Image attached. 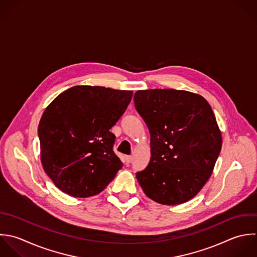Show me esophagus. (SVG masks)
I'll list each match as a JSON object with an SVG mask.
<instances>
[{"instance_id":"34e87169","label":"esophagus","mask_w":257,"mask_h":257,"mask_svg":"<svg viewBox=\"0 0 257 257\" xmlns=\"http://www.w3.org/2000/svg\"><path fill=\"white\" fill-rule=\"evenodd\" d=\"M126 162L127 163H131L133 161V156H126Z\"/></svg>"}]
</instances>
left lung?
<instances>
[{
  "instance_id": "left-lung-1",
  "label": "left lung",
  "mask_w": 257,
  "mask_h": 257,
  "mask_svg": "<svg viewBox=\"0 0 257 257\" xmlns=\"http://www.w3.org/2000/svg\"><path fill=\"white\" fill-rule=\"evenodd\" d=\"M134 103L151 137L150 162L136 173L144 193L165 205L192 199L211 176L222 146L209 103L174 89L137 91Z\"/></svg>"
}]
</instances>
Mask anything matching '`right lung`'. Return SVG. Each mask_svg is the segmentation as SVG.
Returning <instances> with one entry per match:
<instances>
[{
    "label": "right lung",
    "instance_id": "right-lung-1",
    "mask_svg": "<svg viewBox=\"0 0 257 257\" xmlns=\"http://www.w3.org/2000/svg\"><path fill=\"white\" fill-rule=\"evenodd\" d=\"M132 95L100 86H74L46 108L38 127L41 162L61 191L89 197L114 179L123 163L113 151L115 135L110 129Z\"/></svg>",
    "mask_w": 257,
    "mask_h": 257
}]
</instances>
